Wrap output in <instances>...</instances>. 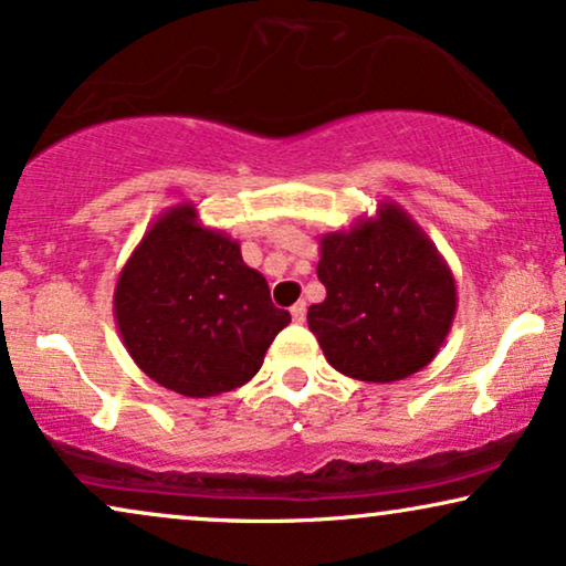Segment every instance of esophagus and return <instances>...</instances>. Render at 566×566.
<instances>
[{
	"label": "esophagus",
	"mask_w": 566,
	"mask_h": 566,
	"mask_svg": "<svg viewBox=\"0 0 566 566\" xmlns=\"http://www.w3.org/2000/svg\"><path fill=\"white\" fill-rule=\"evenodd\" d=\"M291 317H293V322H298V325H301V322H304V317H306V304H304V301H296V304L291 306Z\"/></svg>",
	"instance_id": "obj_1"
}]
</instances>
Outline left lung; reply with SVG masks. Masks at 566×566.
I'll list each match as a JSON object with an SVG mask.
<instances>
[{
	"mask_svg": "<svg viewBox=\"0 0 566 566\" xmlns=\"http://www.w3.org/2000/svg\"><path fill=\"white\" fill-rule=\"evenodd\" d=\"M310 329L327 364L361 381H398L439 354L458 312V285L427 231L398 202L348 231L322 233Z\"/></svg>",
	"mask_w": 566,
	"mask_h": 566,
	"instance_id": "obj_1",
	"label": "left lung"
}]
</instances>
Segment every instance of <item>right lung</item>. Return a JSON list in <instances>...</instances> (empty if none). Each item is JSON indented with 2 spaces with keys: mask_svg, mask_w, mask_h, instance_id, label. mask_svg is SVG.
Listing matches in <instances>:
<instances>
[{
  "mask_svg": "<svg viewBox=\"0 0 566 566\" xmlns=\"http://www.w3.org/2000/svg\"><path fill=\"white\" fill-rule=\"evenodd\" d=\"M114 319L132 361L166 390L216 398L260 371L291 314L239 241L205 229L192 202L160 212L114 289Z\"/></svg>",
  "mask_w": 566,
  "mask_h": 566,
  "instance_id": "add662e5",
  "label": "right lung"
}]
</instances>
